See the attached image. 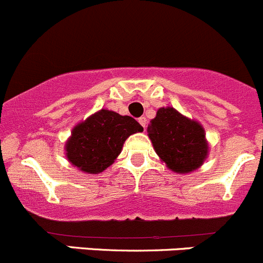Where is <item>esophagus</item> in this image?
Masks as SVG:
<instances>
[{
    "label": "esophagus",
    "instance_id": "esophagus-1",
    "mask_svg": "<svg viewBox=\"0 0 263 263\" xmlns=\"http://www.w3.org/2000/svg\"><path fill=\"white\" fill-rule=\"evenodd\" d=\"M138 121H139V124L143 126V129L145 130V124H147V119H145L144 116H142V118L138 119Z\"/></svg>",
    "mask_w": 263,
    "mask_h": 263
}]
</instances>
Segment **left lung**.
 Listing matches in <instances>:
<instances>
[{"mask_svg": "<svg viewBox=\"0 0 263 263\" xmlns=\"http://www.w3.org/2000/svg\"><path fill=\"white\" fill-rule=\"evenodd\" d=\"M147 133L156 153L174 173H191L206 160L209 145L203 128L175 108H160Z\"/></svg>", "mask_w": 263, "mask_h": 263, "instance_id": "8db88e82", "label": "left lung"}]
</instances>
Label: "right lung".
Returning a JSON list of instances; mask_svg holds the SVG:
<instances>
[{
  "mask_svg": "<svg viewBox=\"0 0 263 263\" xmlns=\"http://www.w3.org/2000/svg\"><path fill=\"white\" fill-rule=\"evenodd\" d=\"M138 132H143L142 125L130 116L98 111L72 129L66 142L67 160L84 173H102L120 155L126 138Z\"/></svg>",
  "mask_w": 263,
  "mask_h": 263,
  "instance_id": "obj_1",
  "label": "right lung"
}]
</instances>
